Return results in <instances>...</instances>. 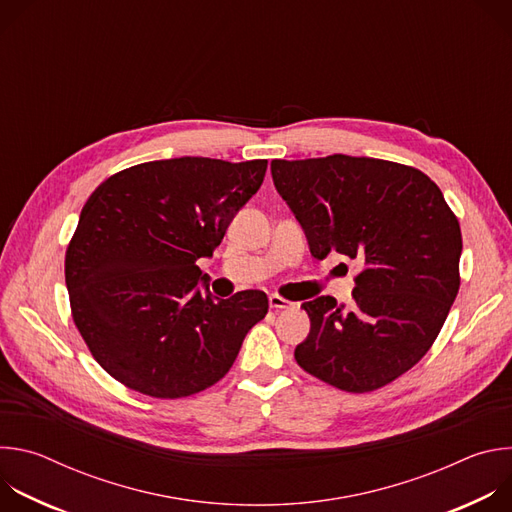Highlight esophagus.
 I'll return each instance as SVG.
<instances>
[{"instance_id": "obj_1", "label": "esophagus", "mask_w": 512, "mask_h": 512, "mask_svg": "<svg viewBox=\"0 0 512 512\" xmlns=\"http://www.w3.org/2000/svg\"><path fill=\"white\" fill-rule=\"evenodd\" d=\"M269 306H271L273 310H291L296 304L285 300V298H281L279 294H271V296H269Z\"/></svg>"}]
</instances>
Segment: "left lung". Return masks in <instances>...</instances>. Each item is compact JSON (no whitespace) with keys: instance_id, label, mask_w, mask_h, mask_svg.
Here are the masks:
<instances>
[{"instance_id":"1","label":"left lung","mask_w":512,"mask_h":512,"mask_svg":"<svg viewBox=\"0 0 512 512\" xmlns=\"http://www.w3.org/2000/svg\"><path fill=\"white\" fill-rule=\"evenodd\" d=\"M277 192L316 259L356 261L350 308L304 302L310 334L296 360L346 393L377 391L425 356L460 289V223L421 170L377 158L273 160Z\"/></svg>"}]
</instances>
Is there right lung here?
Masks as SVG:
<instances>
[{
	"label": "right lung",
	"instance_id": "right-lung-1",
	"mask_svg": "<svg viewBox=\"0 0 512 512\" xmlns=\"http://www.w3.org/2000/svg\"><path fill=\"white\" fill-rule=\"evenodd\" d=\"M265 170L267 160H156L113 174L89 196L64 277L72 320L115 381L182 399L229 373L269 302L259 289L221 302L202 296L196 261L221 245Z\"/></svg>",
	"mask_w": 512,
	"mask_h": 512
}]
</instances>
